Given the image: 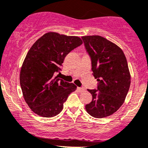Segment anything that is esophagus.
<instances>
[{
	"mask_svg": "<svg viewBox=\"0 0 148 148\" xmlns=\"http://www.w3.org/2000/svg\"><path fill=\"white\" fill-rule=\"evenodd\" d=\"M77 90H78L79 92H83V91H84V88H81V87H77Z\"/></svg>",
	"mask_w": 148,
	"mask_h": 148,
	"instance_id": "esophagus-1",
	"label": "esophagus"
}]
</instances>
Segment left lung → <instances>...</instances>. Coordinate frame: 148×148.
<instances>
[{
  "mask_svg": "<svg viewBox=\"0 0 148 148\" xmlns=\"http://www.w3.org/2000/svg\"><path fill=\"white\" fill-rule=\"evenodd\" d=\"M91 61V70L99 82L97 89H88L92 101L85 106L97 119L114 113L123 103L130 85V74L122 49L99 35L82 37Z\"/></svg>",
  "mask_w": 148,
  "mask_h": 148,
  "instance_id": "obj_1",
  "label": "left lung"
}]
</instances>
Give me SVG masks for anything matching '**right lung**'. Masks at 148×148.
Here are the masks:
<instances>
[{
    "mask_svg": "<svg viewBox=\"0 0 148 148\" xmlns=\"http://www.w3.org/2000/svg\"><path fill=\"white\" fill-rule=\"evenodd\" d=\"M82 43L79 37L47 32L31 47L21 67L20 84L25 101L37 115L57 116L77 89L73 83L54 76L61 71L65 57Z\"/></svg>",
    "mask_w": 148,
    "mask_h": 148,
    "instance_id": "right-lung-1",
    "label": "right lung"
}]
</instances>
